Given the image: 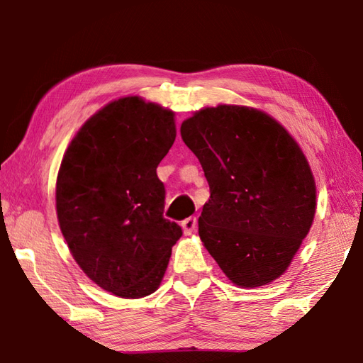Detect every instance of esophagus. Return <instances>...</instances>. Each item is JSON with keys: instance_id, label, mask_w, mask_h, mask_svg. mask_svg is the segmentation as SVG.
Instances as JSON below:
<instances>
[{"instance_id": "34e87169", "label": "esophagus", "mask_w": 363, "mask_h": 363, "mask_svg": "<svg viewBox=\"0 0 363 363\" xmlns=\"http://www.w3.org/2000/svg\"><path fill=\"white\" fill-rule=\"evenodd\" d=\"M182 229L186 235H190V233H194L196 229V218H187L182 220Z\"/></svg>"}]
</instances>
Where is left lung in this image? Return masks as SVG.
Wrapping results in <instances>:
<instances>
[{
  "label": "left lung",
  "instance_id": "8db88e82",
  "mask_svg": "<svg viewBox=\"0 0 363 363\" xmlns=\"http://www.w3.org/2000/svg\"><path fill=\"white\" fill-rule=\"evenodd\" d=\"M210 200L199 235L233 284L266 285L285 272L315 214L309 163L280 123L259 110L218 106L182 123Z\"/></svg>",
  "mask_w": 363,
  "mask_h": 363
}]
</instances>
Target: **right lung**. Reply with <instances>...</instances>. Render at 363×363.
<instances>
[{"label": "right lung", "mask_w": 363, "mask_h": 363, "mask_svg": "<svg viewBox=\"0 0 363 363\" xmlns=\"http://www.w3.org/2000/svg\"><path fill=\"white\" fill-rule=\"evenodd\" d=\"M174 139L171 110L123 97L84 123L60 164L57 219L70 253L120 298L155 291L182 235L163 216L167 192L157 176Z\"/></svg>", "instance_id": "obj_1"}]
</instances>
